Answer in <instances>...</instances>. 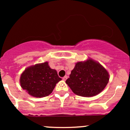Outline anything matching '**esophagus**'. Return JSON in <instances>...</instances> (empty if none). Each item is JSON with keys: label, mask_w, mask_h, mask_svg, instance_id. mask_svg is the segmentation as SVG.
<instances>
[{"label": "esophagus", "mask_w": 130, "mask_h": 130, "mask_svg": "<svg viewBox=\"0 0 130 130\" xmlns=\"http://www.w3.org/2000/svg\"><path fill=\"white\" fill-rule=\"evenodd\" d=\"M67 75H65V76H64L63 77V80H67Z\"/></svg>", "instance_id": "34e87169"}]
</instances>
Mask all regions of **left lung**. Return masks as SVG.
<instances>
[{
    "instance_id": "left-lung-1",
    "label": "left lung",
    "mask_w": 130,
    "mask_h": 130,
    "mask_svg": "<svg viewBox=\"0 0 130 130\" xmlns=\"http://www.w3.org/2000/svg\"><path fill=\"white\" fill-rule=\"evenodd\" d=\"M109 79L107 70L99 63L89 59L76 63L66 83L77 95L92 97L105 88Z\"/></svg>"
}]
</instances>
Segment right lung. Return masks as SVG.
Returning a JSON list of instances; mask_svg holds the SVG:
<instances>
[{
	"mask_svg": "<svg viewBox=\"0 0 130 130\" xmlns=\"http://www.w3.org/2000/svg\"><path fill=\"white\" fill-rule=\"evenodd\" d=\"M61 80L57 72L51 69L48 62H44L26 69L21 76L20 83L29 94L43 98L50 95Z\"/></svg>",
	"mask_w": 130,
	"mask_h": 130,
	"instance_id": "add662e5",
	"label": "right lung"
}]
</instances>
